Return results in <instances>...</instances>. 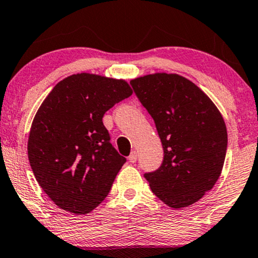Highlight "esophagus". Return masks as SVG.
<instances>
[{"instance_id":"1","label":"esophagus","mask_w":258,"mask_h":258,"mask_svg":"<svg viewBox=\"0 0 258 258\" xmlns=\"http://www.w3.org/2000/svg\"><path fill=\"white\" fill-rule=\"evenodd\" d=\"M128 160H129L130 163H136V161H137V153H136V151H133V153L130 154Z\"/></svg>"}]
</instances>
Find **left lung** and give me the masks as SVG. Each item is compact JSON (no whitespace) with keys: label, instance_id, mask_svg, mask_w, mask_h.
<instances>
[{"label":"left lung","instance_id":"obj_1","mask_svg":"<svg viewBox=\"0 0 258 258\" xmlns=\"http://www.w3.org/2000/svg\"><path fill=\"white\" fill-rule=\"evenodd\" d=\"M130 84L163 147L161 167L144 174L151 191L170 208L191 206L213 189L223 168L228 134L221 112L196 84L176 74Z\"/></svg>","mask_w":258,"mask_h":258}]
</instances>
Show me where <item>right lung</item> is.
Masks as SVG:
<instances>
[{"label": "right lung", "instance_id": "right-lung-1", "mask_svg": "<svg viewBox=\"0 0 258 258\" xmlns=\"http://www.w3.org/2000/svg\"><path fill=\"white\" fill-rule=\"evenodd\" d=\"M132 94L125 81L82 73L58 82L41 104L28 157L38 184L61 209L88 214L108 196L126 160L102 118Z\"/></svg>", "mask_w": 258, "mask_h": 258}]
</instances>
